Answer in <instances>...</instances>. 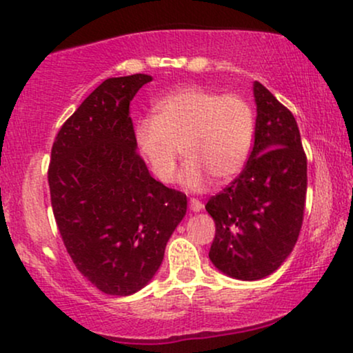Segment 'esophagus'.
Here are the masks:
<instances>
[{
    "instance_id": "1",
    "label": "esophagus",
    "mask_w": 353,
    "mask_h": 353,
    "mask_svg": "<svg viewBox=\"0 0 353 353\" xmlns=\"http://www.w3.org/2000/svg\"><path fill=\"white\" fill-rule=\"evenodd\" d=\"M189 207H190V210H192V212H201L203 209V203L199 201V199H190Z\"/></svg>"
}]
</instances>
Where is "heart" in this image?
<instances>
[{
  "mask_svg": "<svg viewBox=\"0 0 353 353\" xmlns=\"http://www.w3.org/2000/svg\"><path fill=\"white\" fill-rule=\"evenodd\" d=\"M152 117L134 128V141L152 176L163 184L176 177L181 150L188 158L181 182L201 192L210 177L230 182L243 171L252 151L254 113L236 93L188 85L154 101Z\"/></svg>",
  "mask_w": 353,
  "mask_h": 353,
  "instance_id": "obj_1",
  "label": "heart"
}]
</instances>
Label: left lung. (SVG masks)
<instances>
[{"label":"left lung","instance_id":"8db88e82","mask_svg":"<svg viewBox=\"0 0 353 353\" xmlns=\"http://www.w3.org/2000/svg\"><path fill=\"white\" fill-rule=\"evenodd\" d=\"M254 143L243 171L205 209L215 222L209 258L232 278L254 281L290 256L303 227L307 158L292 113L253 83Z\"/></svg>","mask_w":353,"mask_h":353}]
</instances>
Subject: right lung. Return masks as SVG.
<instances>
[{"mask_svg": "<svg viewBox=\"0 0 353 353\" xmlns=\"http://www.w3.org/2000/svg\"><path fill=\"white\" fill-rule=\"evenodd\" d=\"M152 77L101 82L59 130L48 171L72 261L97 290L130 296L159 270L188 197L151 177L136 151L130 101Z\"/></svg>", "mask_w": 353, "mask_h": 353, "instance_id": "add662e5", "label": "right lung"}]
</instances>
